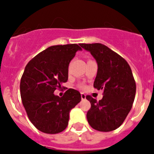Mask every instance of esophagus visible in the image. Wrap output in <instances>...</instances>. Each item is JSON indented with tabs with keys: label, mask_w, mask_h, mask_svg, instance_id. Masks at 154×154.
<instances>
[{
	"label": "esophagus",
	"mask_w": 154,
	"mask_h": 154,
	"mask_svg": "<svg viewBox=\"0 0 154 154\" xmlns=\"http://www.w3.org/2000/svg\"><path fill=\"white\" fill-rule=\"evenodd\" d=\"M86 97V95L84 94V93H81V98L82 100H85Z\"/></svg>",
	"instance_id": "obj_1"
}]
</instances>
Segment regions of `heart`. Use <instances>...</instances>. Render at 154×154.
I'll return each instance as SVG.
<instances>
[{
  "label": "heart",
  "instance_id": "heart-1",
  "mask_svg": "<svg viewBox=\"0 0 154 154\" xmlns=\"http://www.w3.org/2000/svg\"><path fill=\"white\" fill-rule=\"evenodd\" d=\"M81 87H83V86H81Z\"/></svg>",
  "mask_w": 154,
  "mask_h": 154
}]
</instances>
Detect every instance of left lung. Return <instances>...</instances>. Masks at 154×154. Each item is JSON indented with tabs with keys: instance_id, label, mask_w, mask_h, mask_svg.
<instances>
[{
	"instance_id": "8db88e82",
	"label": "left lung",
	"mask_w": 154,
	"mask_h": 154,
	"mask_svg": "<svg viewBox=\"0 0 154 154\" xmlns=\"http://www.w3.org/2000/svg\"><path fill=\"white\" fill-rule=\"evenodd\" d=\"M80 45L95 59L97 73L94 87L103 89V97L99 101L86 96L91 103L87 120L94 130L112 131L122 125L133 106L136 86L131 68L123 57L104 45Z\"/></svg>"
}]
</instances>
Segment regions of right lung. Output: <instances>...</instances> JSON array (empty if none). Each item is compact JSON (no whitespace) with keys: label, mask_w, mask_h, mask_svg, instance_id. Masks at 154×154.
Instances as JSON below:
<instances>
[{"label":"right lung","mask_w":154,"mask_h":154,"mask_svg":"<svg viewBox=\"0 0 154 154\" xmlns=\"http://www.w3.org/2000/svg\"><path fill=\"white\" fill-rule=\"evenodd\" d=\"M81 50L77 44L51 46L26 66L20 83L21 100L29 121L43 133L63 131L70 111L81 100L80 93L73 88L62 97L54 94L67 82L70 62Z\"/></svg>","instance_id":"right-lung-1"}]
</instances>
